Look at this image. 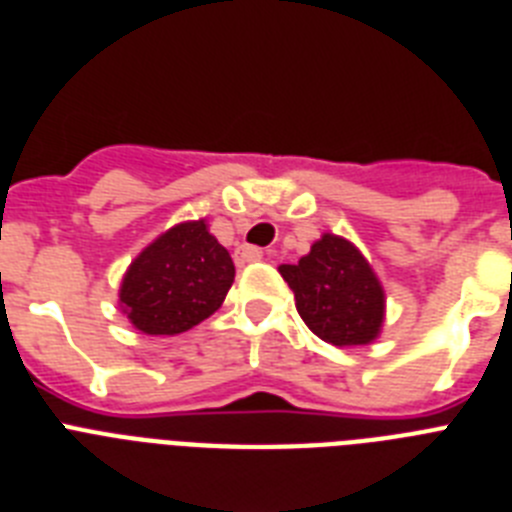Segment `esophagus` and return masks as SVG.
I'll return each mask as SVG.
<instances>
[{
  "label": "esophagus",
  "mask_w": 512,
  "mask_h": 512,
  "mask_svg": "<svg viewBox=\"0 0 512 512\" xmlns=\"http://www.w3.org/2000/svg\"><path fill=\"white\" fill-rule=\"evenodd\" d=\"M257 260H263V249L257 247H239L236 249V263H257Z\"/></svg>",
  "instance_id": "1"
}]
</instances>
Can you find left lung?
I'll use <instances>...</instances> for the list:
<instances>
[{"label":"left lung","mask_w":512,"mask_h":512,"mask_svg":"<svg viewBox=\"0 0 512 512\" xmlns=\"http://www.w3.org/2000/svg\"><path fill=\"white\" fill-rule=\"evenodd\" d=\"M307 328L333 346L375 341L385 315V294L362 252L336 234L312 244L296 265H281Z\"/></svg>","instance_id":"8db88e82"}]
</instances>
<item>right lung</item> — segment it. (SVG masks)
Wrapping results in <instances>:
<instances>
[{"instance_id":"right-lung-1","label":"right lung","mask_w":512,"mask_h":512,"mask_svg":"<svg viewBox=\"0 0 512 512\" xmlns=\"http://www.w3.org/2000/svg\"><path fill=\"white\" fill-rule=\"evenodd\" d=\"M231 283L234 263L205 221L179 223L137 255L119 302L137 330L176 336L213 315Z\"/></svg>"}]
</instances>
